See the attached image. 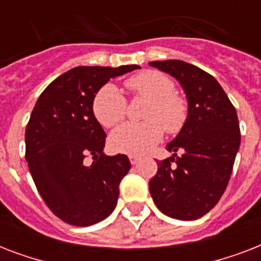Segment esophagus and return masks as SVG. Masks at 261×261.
<instances>
[{
    "mask_svg": "<svg viewBox=\"0 0 261 261\" xmlns=\"http://www.w3.org/2000/svg\"><path fill=\"white\" fill-rule=\"evenodd\" d=\"M128 159H130V163L133 164V165H135V164H138V161H139L138 155H134V154L128 155Z\"/></svg>",
    "mask_w": 261,
    "mask_h": 261,
    "instance_id": "1",
    "label": "esophagus"
}]
</instances>
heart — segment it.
<instances>
[{
  "mask_svg": "<svg viewBox=\"0 0 261 261\" xmlns=\"http://www.w3.org/2000/svg\"><path fill=\"white\" fill-rule=\"evenodd\" d=\"M127 88L137 96L150 100L145 111L146 122L124 123L110 135V146L126 154H143L168 133L181 130L187 119V106L176 94V87L168 75L155 70L142 71L127 80ZM126 98L114 84H106L97 90L92 101V111L97 122L112 127L126 115Z\"/></svg>",
  "mask_w": 261,
  "mask_h": 261,
  "instance_id": "1",
  "label": "heart"
}]
</instances>
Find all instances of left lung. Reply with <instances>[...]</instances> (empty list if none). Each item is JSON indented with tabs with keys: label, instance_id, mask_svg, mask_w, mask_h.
<instances>
[{
	"label": "left lung",
	"instance_id": "obj_1",
	"mask_svg": "<svg viewBox=\"0 0 261 261\" xmlns=\"http://www.w3.org/2000/svg\"><path fill=\"white\" fill-rule=\"evenodd\" d=\"M149 65L177 80L188 102L184 126L167 145L173 154L157 163L149 191L161 213L194 221L226 190L241 141L237 112L218 81L198 66L177 59Z\"/></svg>",
	"mask_w": 261,
	"mask_h": 261
}]
</instances>
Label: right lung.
I'll return each instance as SVG.
<instances>
[{"mask_svg": "<svg viewBox=\"0 0 261 261\" xmlns=\"http://www.w3.org/2000/svg\"><path fill=\"white\" fill-rule=\"evenodd\" d=\"M138 65L79 66L43 90L25 130V160L47 207L63 222L90 226L115 210L119 182L130 171L126 154H104L106 131L92 101L111 79ZM92 155L94 163L85 159Z\"/></svg>", "mask_w": 261, "mask_h": 261, "instance_id": "obj_1", "label": "right lung"}]
</instances>
